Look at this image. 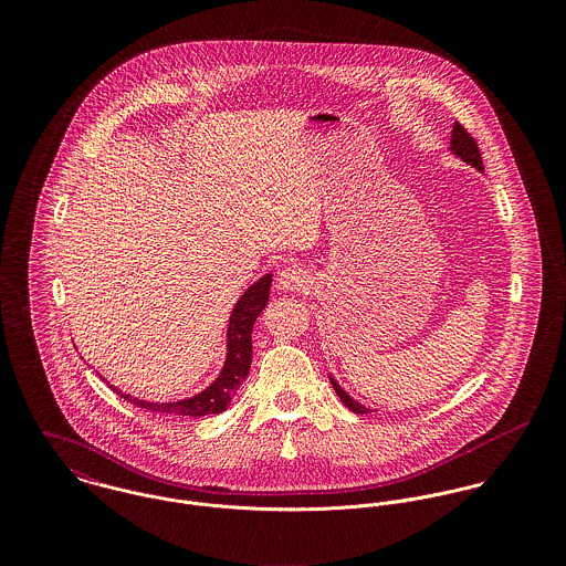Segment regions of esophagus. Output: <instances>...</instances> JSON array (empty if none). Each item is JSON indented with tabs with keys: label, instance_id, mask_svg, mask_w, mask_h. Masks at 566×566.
<instances>
[{
	"label": "esophagus",
	"instance_id": "obj_1",
	"mask_svg": "<svg viewBox=\"0 0 566 566\" xmlns=\"http://www.w3.org/2000/svg\"><path fill=\"white\" fill-rule=\"evenodd\" d=\"M310 285V276L307 270H303L301 265H287L279 272V287L287 290V292H303Z\"/></svg>",
	"mask_w": 566,
	"mask_h": 566
}]
</instances>
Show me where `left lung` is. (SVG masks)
Wrapping results in <instances>:
<instances>
[{
  "label": "left lung",
  "mask_w": 566,
  "mask_h": 566,
  "mask_svg": "<svg viewBox=\"0 0 566 566\" xmlns=\"http://www.w3.org/2000/svg\"><path fill=\"white\" fill-rule=\"evenodd\" d=\"M451 150L458 155V157H462L464 161L471 163V165H475L478 169H484V161H482V150H480V146H478V139L460 124V122H455V126H453V137H451ZM331 384H333V388H335V392H337V397H339V401L346 405L350 411H355V413H368L370 409L368 407H364V405L357 403V401H353L337 384H335V379H331Z\"/></svg>",
  "instance_id": "obj_1"
}]
</instances>
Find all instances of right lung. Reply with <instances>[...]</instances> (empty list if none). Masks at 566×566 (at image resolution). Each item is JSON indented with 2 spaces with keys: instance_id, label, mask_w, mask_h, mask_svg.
<instances>
[{
  "instance_id": "add662e5",
  "label": "right lung",
  "mask_w": 566,
  "mask_h": 566,
  "mask_svg": "<svg viewBox=\"0 0 566 566\" xmlns=\"http://www.w3.org/2000/svg\"><path fill=\"white\" fill-rule=\"evenodd\" d=\"M272 276L265 274L261 281H256L252 287L245 290L235 312L231 314L229 323V355L222 375L198 397L187 399V401H176V403H146L135 397L122 395L117 388H113L119 397H124L128 403L135 407H144L150 411H157L161 416H174V418H200L209 413H220L224 411L233 397L240 392L243 379L248 377L250 361H252V324L261 310L268 303V292H270Z\"/></svg>"
}]
</instances>
